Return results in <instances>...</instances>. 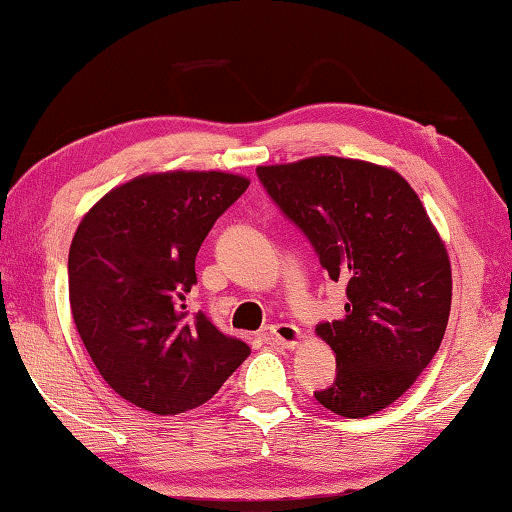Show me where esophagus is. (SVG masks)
<instances>
[{
    "mask_svg": "<svg viewBox=\"0 0 512 512\" xmlns=\"http://www.w3.org/2000/svg\"><path fill=\"white\" fill-rule=\"evenodd\" d=\"M268 334H271L273 343L280 345V348H287V350H293L298 348L300 345V339H302V332L291 323H277V325H271V329H268Z\"/></svg>",
    "mask_w": 512,
    "mask_h": 512,
    "instance_id": "34e87169",
    "label": "esophagus"
}]
</instances>
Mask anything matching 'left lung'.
<instances>
[{
    "instance_id": "8db88e82",
    "label": "left lung",
    "mask_w": 512,
    "mask_h": 512,
    "mask_svg": "<svg viewBox=\"0 0 512 512\" xmlns=\"http://www.w3.org/2000/svg\"><path fill=\"white\" fill-rule=\"evenodd\" d=\"M257 176L345 284V314L320 323L336 379L316 400L343 418H366L409 391L445 336L452 264L413 187L391 167L314 155L262 164Z\"/></svg>"
}]
</instances>
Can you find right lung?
I'll list each match as a JSON object with an SVG mask.
<instances>
[{
	"mask_svg": "<svg viewBox=\"0 0 512 512\" xmlns=\"http://www.w3.org/2000/svg\"><path fill=\"white\" fill-rule=\"evenodd\" d=\"M250 180L228 171H153L94 203L69 246V307L94 366L144 411L205 404L250 354L205 314L187 316L196 255Z\"/></svg>",
	"mask_w": 512,
	"mask_h": 512,
	"instance_id": "obj_1",
	"label": "right lung"
}]
</instances>
